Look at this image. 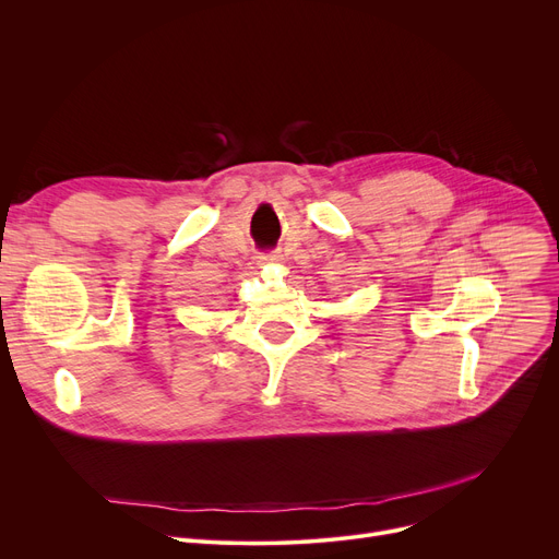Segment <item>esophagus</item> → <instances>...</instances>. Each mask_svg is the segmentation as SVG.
Instances as JSON below:
<instances>
[{
	"instance_id": "esophagus-1",
	"label": "esophagus",
	"mask_w": 559,
	"mask_h": 559,
	"mask_svg": "<svg viewBox=\"0 0 559 559\" xmlns=\"http://www.w3.org/2000/svg\"><path fill=\"white\" fill-rule=\"evenodd\" d=\"M258 258H260V262H276V260H281V255H278L276 251H270V253H260Z\"/></svg>"
}]
</instances>
